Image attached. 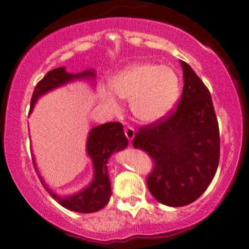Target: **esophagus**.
<instances>
[{"instance_id":"34e87169","label":"esophagus","mask_w":249,"mask_h":249,"mask_svg":"<svg viewBox=\"0 0 249 249\" xmlns=\"http://www.w3.org/2000/svg\"><path fill=\"white\" fill-rule=\"evenodd\" d=\"M124 131H125V136H126V137H127V140H129L130 142H132V140H133V138H135V135H136L135 130H133L132 127L127 126V127H125Z\"/></svg>"}]
</instances>
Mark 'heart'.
<instances>
[{"mask_svg": "<svg viewBox=\"0 0 249 249\" xmlns=\"http://www.w3.org/2000/svg\"><path fill=\"white\" fill-rule=\"evenodd\" d=\"M108 88L118 98L129 100L130 111L136 119L151 124L174 107L179 98L180 81L171 67L137 62L116 72L109 78ZM113 94L101 90V99L112 109H118L119 103Z\"/></svg>", "mask_w": 249, "mask_h": 249, "instance_id": "heart-1", "label": "heart"}]
</instances>
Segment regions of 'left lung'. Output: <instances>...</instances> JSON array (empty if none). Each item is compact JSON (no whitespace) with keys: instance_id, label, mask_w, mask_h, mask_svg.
Here are the masks:
<instances>
[{"instance_id":"obj_1","label":"left lung","mask_w":249,"mask_h":249,"mask_svg":"<svg viewBox=\"0 0 249 249\" xmlns=\"http://www.w3.org/2000/svg\"><path fill=\"white\" fill-rule=\"evenodd\" d=\"M184 89L166 119L141 127L132 144L153 159L146 179L156 200L185 206L205 192L219 162V130L210 91L187 63L180 61Z\"/></svg>"}]
</instances>
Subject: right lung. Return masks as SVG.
<instances>
[{
	"instance_id": "right-lung-1",
	"label": "right lung",
	"mask_w": 249,
	"mask_h": 249,
	"mask_svg": "<svg viewBox=\"0 0 249 249\" xmlns=\"http://www.w3.org/2000/svg\"><path fill=\"white\" fill-rule=\"evenodd\" d=\"M77 80H87L94 85L95 70L87 69L82 72L71 74V72H68L64 67H59L49 71L45 77L36 86L32 100H31V111L39 98L45 95L49 91ZM127 144H129V141L125 136L124 129L120 123H106V124L99 125L90 130L88 133L87 143H86V151L91 160L94 169L93 179L88 186L74 195L62 197L48 187L40 175H39V179L50 196L54 200L58 201L63 208L81 213H96L107 205L112 196L111 181H109L108 171H107L108 159L111 158L112 154L126 148ZM33 163L36 169L35 159H33Z\"/></svg>"
}]
</instances>
